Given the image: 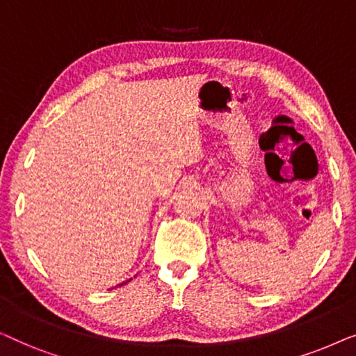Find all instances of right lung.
Here are the masks:
<instances>
[{
    "mask_svg": "<svg viewBox=\"0 0 356 356\" xmlns=\"http://www.w3.org/2000/svg\"><path fill=\"white\" fill-rule=\"evenodd\" d=\"M129 280H131V279H129ZM129 280H126V282H129ZM126 282H124V284H126ZM121 285H123V284H121ZM121 285H120V286H121Z\"/></svg>",
    "mask_w": 356,
    "mask_h": 356,
    "instance_id": "right-lung-1",
    "label": "right lung"
}]
</instances>
